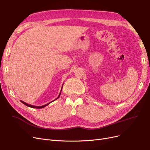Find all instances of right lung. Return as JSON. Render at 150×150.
Segmentation results:
<instances>
[{"label":"right lung","mask_w":150,"mask_h":150,"mask_svg":"<svg viewBox=\"0 0 150 150\" xmlns=\"http://www.w3.org/2000/svg\"><path fill=\"white\" fill-rule=\"evenodd\" d=\"M63 84H62V88H61V92H60V93H59V96H58V97L56 99H54V101H55V100H56L57 99H58L59 98V96H60V95H61V91H62V87H63ZM52 101H51V102H50V103H47V104H44V105H42V106H34V105H31V104H28V103H25V102H24V101H21V102L22 103H23L24 104H25V105H26L27 106H28V107H30V108H38V109H40V108H44V107H46V106H47L48 104H49L50 103H52Z\"/></svg>","instance_id":"obj_1"}]
</instances>
